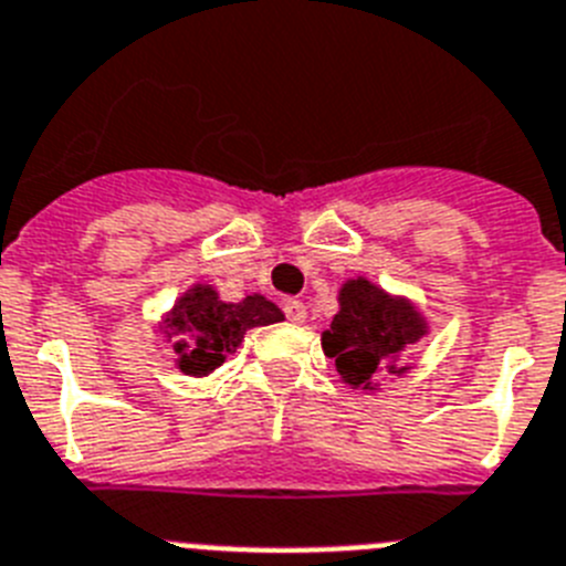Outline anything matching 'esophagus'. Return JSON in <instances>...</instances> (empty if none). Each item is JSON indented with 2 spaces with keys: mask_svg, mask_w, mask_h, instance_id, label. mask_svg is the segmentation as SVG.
Masks as SVG:
<instances>
[{
  "mask_svg": "<svg viewBox=\"0 0 566 566\" xmlns=\"http://www.w3.org/2000/svg\"><path fill=\"white\" fill-rule=\"evenodd\" d=\"M284 313H287V322L293 324H302L304 318H307L304 302H298V298H287V302H284Z\"/></svg>",
  "mask_w": 566,
  "mask_h": 566,
  "instance_id": "1",
  "label": "esophagus"
}]
</instances>
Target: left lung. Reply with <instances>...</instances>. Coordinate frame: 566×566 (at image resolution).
<instances>
[{"mask_svg": "<svg viewBox=\"0 0 566 566\" xmlns=\"http://www.w3.org/2000/svg\"><path fill=\"white\" fill-rule=\"evenodd\" d=\"M430 333L427 318L405 296H392L370 279H347L338 290V313L322 333V350L336 361L344 385L378 390L381 376H405L407 347Z\"/></svg>", "mask_w": 566, "mask_h": 566, "instance_id": "left-lung-1", "label": "left lung"}]
</instances>
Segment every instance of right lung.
<instances>
[{
  "label": "right lung",
  "instance_id": "add662e5",
  "mask_svg": "<svg viewBox=\"0 0 566 566\" xmlns=\"http://www.w3.org/2000/svg\"><path fill=\"white\" fill-rule=\"evenodd\" d=\"M282 318L284 313L262 293L244 296L242 302H224L213 284H193L161 316L156 331L174 342L176 367L185 376L205 378L239 350L244 333Z\"/></svg>",
  "mask_w": 566,
  "mask_h": 566
}]
</instances>
